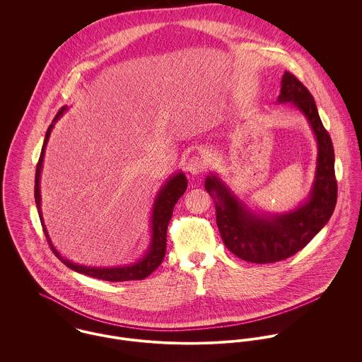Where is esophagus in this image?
<instances>
[{
    "label": "esophagus",
    "mask_w": 362,
    "mask_h": 362,
    "mask_svg": "<svg viewBox=\"0 0 362 362\" xmlns=\"http://www.w3.org/2000/svg\"><path fill=\"white\" fill-rule=\"evenodd\" d=\"M206 168V163L202 157L199 156H192L188 158V163H187V170L192 174V175H198L201 174L204 170Z\"/></svg>",
    "instance_id": "1"
}]
</instances>
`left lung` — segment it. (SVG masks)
I'll return each instance as SVG.
<instances>
[{
	"instance_id": "1",
	"label": "left lung",
	"mask_w": 362,
	"mask_h": 362,
	"mask_svg": "<svg viewBox=\"0 0 362 362\" xmlns=\"http://www.w3.org/2000/svg\"><path fill=\"white\" fill-rule=\"evenodd\" d=\"M277 103L297 108L316 141L315 177L307 199L290 210L267 213L250 206L217 173H209L205 180L224 245L235 257L254 263H273L301 251L326 226L337 199L333 144L312 95L294 75L284 72Z\"/></svg>"
}]
</instances>
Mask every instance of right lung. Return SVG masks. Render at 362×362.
Returning <instances> with one entry per match:
<instances>
[{
  "mask_svg": "<svg viewBox=\"0 0 362 362\" xmlns=\"http://www.w3.org/2000/svg\"><path fill=\"white\" fill-rule=\"evenodd\" d=\"M68 110V105L62 107L55 118L52 119V125L49 127L46 132V138L43 142L40 158L36 167V177H35V202L39 211V217L46 234V238L52 247V252L61 259V262L68 266L69 269L86 274L89 277L107 280V281H129V280H144L149 274H152L156 269L160 266L165 255V244H167V226L173 216V210L178 199L184 195L188 181L182 171L174 173L171 177L165 180V182L160 187V189L156 194L153 206H152V214H151V243L146 250V252L139 259H136L132 263H124L118 266H86L75 263L69 259L64 258L52 245V238L49 235L47 227L45 224L43 213H42V194H40V178L43 171V161L46 155V148L52 135V128L55 122L62 117V114Z\"/></svg>",
  "mask_w": 362,
  "mask_h": 362,
  "instance_id": "add662e5",
  "label": "right lung"
}]
</instances>
